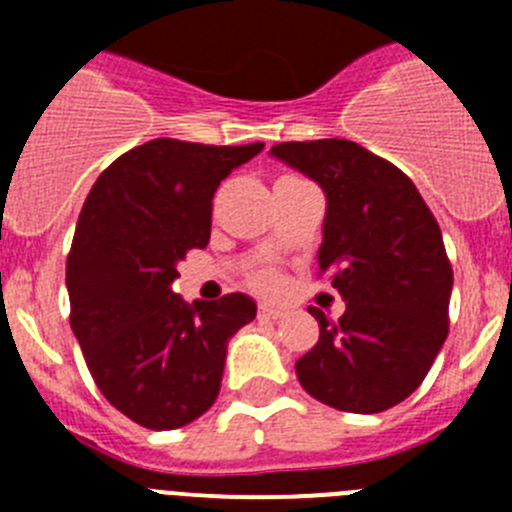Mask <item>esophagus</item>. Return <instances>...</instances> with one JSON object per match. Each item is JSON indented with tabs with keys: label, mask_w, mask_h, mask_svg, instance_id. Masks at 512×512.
Instances as JSON below:
<instances>
[{
	"label": "esophagus",
	"mask_w": 512,
	"mask_h": 512,
	"mask_svg": "<svg viewBox=\"0 0 512 512\" xmlns=\"http://www.w3.org/2000/svg\"><path fill=\"white\" fill-rule=\"evenodd\" d=\"M259 315H261V318H269V320H279V318H284V310H282V307H271V305H261V307H259Z\"/></svg>",
	"instance_id": "34e87169"
}]
</instances>
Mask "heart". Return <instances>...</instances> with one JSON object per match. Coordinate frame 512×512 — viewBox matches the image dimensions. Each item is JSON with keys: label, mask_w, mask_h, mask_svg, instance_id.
<instances>
[{"label": "heart", "mask_w": 512, "mask_h": 512, "mask_svg": "<svg viewBox=\"0 0 512 512\" xmlns=\"http://www.w3.org/2000/svg\"><path fill=\"white\" fill-rule=\"evenodd\" d=\"M251 287L256 289V292H261V295L274 297L284 289V277L277 269H259L251 277Z\"/></svg>", "instance_id": "1"}]
</instances>
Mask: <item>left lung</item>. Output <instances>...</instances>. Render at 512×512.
Segmentation results:
<instances>
[{
    "label": "left lung",
    "mask_w": 512,
    "mask_h": 512,
    "mask_svg": "<svg viewBox=\"0 0 512 512\" xmlns=\"http://www.w3.org/2000/svg\"><path fill=\"white\" fill-rule=\"evenodd\" d=\"M271 156L325 192L318 266L346 302L338 323L310 307L320 338L297 359V379L346 413L395 408L449 336L454 274L436 217L408 176L354 140L279 143Z\"/></svg>",
    "instance_id": "obj_1"
}]
</instances>
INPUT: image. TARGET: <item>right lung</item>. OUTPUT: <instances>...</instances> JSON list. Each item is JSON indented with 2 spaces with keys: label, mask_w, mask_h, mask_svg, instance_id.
Returning <instances> with one entry per match:
<instances>
[{
  "label": "right lung",
  "mask_w": 512,
  "mask_h": 512,
  "mask_svg": "<svg viewBox=\"0 0 512 512\" xmlns=\"http://www.w3.org/2000/svg\"><path fill=\"white\" fill-rule=\"evenodd\" d=\"M261 151L148 140L112 161L81 207L66 261L71 330L99 392L151 431L212 408L228 341L256 318L241 292L189 305L171 282L184 253L210 243L215 189Z\"/></svg>",
  "instance_id": "1"
}]
</instances>
